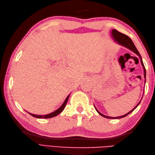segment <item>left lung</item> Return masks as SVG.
Wrapping results in <instances>:
<instances>
[{
  "mask_svg": "<svg viewBox=\"0 0 155 155\" xmlns=\"http://www.w3.org/2000/svg\"><path fill=\"white\" fill-rule=\"evenodd\" d=\"M112 32V35H113V37L114 39L118 42V44H120V45L123 46V47H125L128 48V49H130V51H132L133 52H134V53H136V54L140 57L141 64H142L143 67V68H144V78H146V69H145V67H144V64H143V60H142V58H141V56H140V53L139 52V51H138V50L137 49L136 47H135V46H134V43H133V42L132 41V40H131V39H130L129 37H128L127 35H124V34H123V33H121V32H118V31H117L116 29H113V30H112V32ZM145 81H146V80H145ZM145 83H146V82H145ZM140 101L139 102V103L137 104V106H136L135 107H134L132 110H130V112H128V113H127L126 114L123 115V116L117 117H110L105 116V115H104V114H103L102 113H101L100 112L98 111L96 108H96V110H97V111L98 113V114H101V116H103V117H105V118H112V119H114V118H123V117H125L126 116H127V115H128V114H130V113H132V112H133L134 109H135V108H136L138 106H139V104H140Z\"/></svg>",
  "mask_w": 155,
  "mask_h": 155,
  "instance_id": "obj_1",
  "label": "left lung"
}]
</instances>
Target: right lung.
I'll use <instances>...</instances> for the list:
<instances>
[{"label": "right lung", "mask_w": 155, "mask_h": 155, "mask_svg": "<svg viewBox=\"0 0 155 155\" xmlns=\"http://www.w3.org/2000/svg\"><path fill=\"white\" fill-rule=\"evenodd\" d=\"M68 98H69V95L67 97V98H66L64 102L63 103V104H62V106L60 108H59L58 109H57V110H55L54 112H53V113H52L46 114V115H36V114H31V113H28L30 114L31 116H32V117H36V118H48L56 117V116H57L58 114H60L61 112L64 110V107L66 106V104H67V101H68Z\"/></svg>", "instance_id": "1"}]
</instances>
